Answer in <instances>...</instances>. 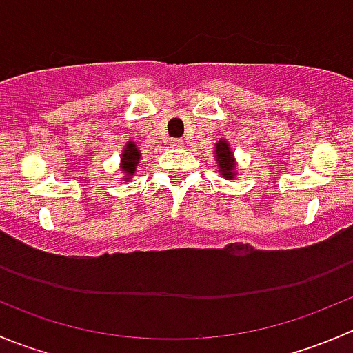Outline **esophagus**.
Here are the masks:
<instances>
[{"mask_svg":"<svg viewBox=\"0 0 353 353\" xmlns=\"http://www.w3.org/2000/svg\"><path fill=\"white\" fill-rule=\"evenodd\" d=\"M170 145H172V146H176V148H181V146L184 145V141H183V139L176 138V139H170Z\"/></svg>","mask_w":353,"mask_h":353,"instance_id":"1","label":"esophagus"}]
</instances>
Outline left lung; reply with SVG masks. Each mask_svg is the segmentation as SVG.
I'll return each instance as SVG.
<instances>
[{
  "instance_id": "8db88e82",
  "label": "left lung",
  "mask_w": 353,
  "mask_h": 353,
  "mask_svg": "<svg viewBox=\"0 0 353 353\" xmlns=\"http://www.w3.org/2000/svg\"><path fill=\"white\" fill-rule=\"evenodd\" d=\"M215 160H217L219 172L222 174L224 179H232L236 176V162L232 157L231 145L225 139H219L215 145Z\"/></svg>"
}]
</instances>
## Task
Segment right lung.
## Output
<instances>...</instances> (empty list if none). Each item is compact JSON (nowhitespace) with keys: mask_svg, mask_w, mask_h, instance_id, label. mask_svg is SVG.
<instances>
[{"mask_svg":"<svg viewBox=\"0 0 353 353\" xmlns=\"http://www.w3.org/2000/svg\"><path fill=\"white\" fill-rule=\"evenodd\" d=\"M139 159H141V152L136 148L134 143L129 141L128 145H125L124 152H122V157H121V169L124 170L125 181H129L132 176H134Z\"/></svg>","mask_w":353,"mask_h":353,"instance_id":"obj_1","label":"right lung"}]
</instances>
